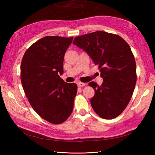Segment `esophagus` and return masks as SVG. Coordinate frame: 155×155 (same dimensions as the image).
<instances>
[{"instance_id": "1", "label": "esophagus", "mask_w": 155, "mask_h": 155, "mask_svg": "<svg viewBox=\"0 0 155 155\" xmlns=\"http://www.w3.org/2000/svg\"><path fill=\"white\" fill-rule=\"evenodd\" d=\"M77 85L78 87H84L86 84L84 83H82V82H79V83H77Z\"/></svg>"}]
</instances>
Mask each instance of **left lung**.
Instances as JSON below:
<instances>
[{"mask_svg": "<svg viewBox=\"0 0 155 155\" xmlns=\"http://www.w3.org/2000/svg\"><path fill=\"white\" fill-rule=\"evenodd\" d=\"M73 44L91 57L103 83L88 84L95 91L91 106L98 116L113 119L123 113L133 96L137 82L136 62L130 46L117 35L96 31L75 37Z\"/></svg>", "mask_w": 155, "mask_h": 155, "instance_id": "obj_1", "label": "left lung"}]
</instances>
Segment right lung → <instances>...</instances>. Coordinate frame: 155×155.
<instances>
[{
    "label": "right lung",
    "mask_w": 155,
    "mask_h": 155,
    "mask_svg": "<svg viewBox=\"0 0 155 155\" xmlns=\"http://www.w3.org/2000/svg\"><path fill=\"white\" fill-rule=\"evenodd\" d=\"M73 37L47 36L29 47L23 56L21 80L29 103L39 116L54 124L70 117L77 85L61 78L66 51Z\"/></svg>",
    "instance_id": "add662e5"
}]
</instances>
